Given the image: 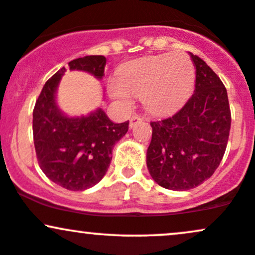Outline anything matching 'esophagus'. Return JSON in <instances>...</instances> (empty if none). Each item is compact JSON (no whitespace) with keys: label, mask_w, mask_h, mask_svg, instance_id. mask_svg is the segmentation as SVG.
<instances>
[{"label":"esophagus","mask_w":255,"mask_h":255,"mask_svg":"<svg viewBox=\"0 0 255 255\" xmlns=\"http://www.w3.org/2000/svg\"><path fill=\"white\" fill-rule=\"evenodd\" d=\"M139 122H142V118L139 115H133L131 118L129 119V127L133 128L135 127V125L139 124Z\"/></svg>","instance_id":"1"}]
</instances>
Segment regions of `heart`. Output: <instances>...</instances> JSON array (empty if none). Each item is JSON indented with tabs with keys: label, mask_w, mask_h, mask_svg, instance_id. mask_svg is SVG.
I'll use <instances>...</instances> for the list:
<instances>
[{
	"label": "heart",
	"mask_w": 255,
	"mask_h": 255,
	"mask_svg": "<svg viewBox=\"0 0 255 255\" xmlns=\"http://www.w3.org/2000/svg\"><path fill=\"white\" fill-rule=\"evenodd\" d=\"M194 81V67L183 52L157 55L130 61L119 71V80L109 84L111 97L125 107L131 95L141 96L152 115H166L186 101Z\"/></svg>",
	"instance_id": "obj_1"
}]
</instances>
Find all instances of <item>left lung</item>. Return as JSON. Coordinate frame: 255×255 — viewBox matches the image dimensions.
I'll return each instance as SVG.
<instances>
[{"instance_id": "left-lung-1", "label": "left lung", "mask_w": 255, "mask_h": 255, "mask_svg": "<svg viewBox=\"0 0 255 255\" xmlns=\"http://www.w3.org/2000/svg\"><path fill=\"white\" fill-rule=\"evenodd\" d=\"M197 69L195 90L170 118L151 122L146 163L159 186L188 191L210 178L227 148L231 114L227 89L215 72L191 54Z\"/></svg>"}]
</instances>
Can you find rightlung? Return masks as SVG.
<instances>
[{
    "label": "right lung",
    "instance_id": "add662e5",
    "mask_svg": "<svg viewBox=\"0 0 255 255\" xmlns=\"http://www.w3.org/2000/svg\"><path fill=\"white\" fill-rule=\"evenodd\" d=\"M107 58L101 55L69 62L71 71L102 79ZM66 68L44 85L33 109V141L38 164L52 182L69 191L91 188L107 174L115 142L127 133L129 121L114 124L102 109L87 116L68 118L56 104V90Z\"/></svg>",
    "mask_w": 255,
    "mask_h": 255
}]
</instances>
